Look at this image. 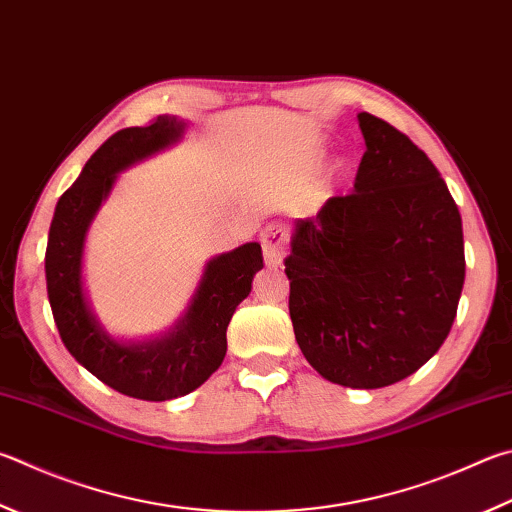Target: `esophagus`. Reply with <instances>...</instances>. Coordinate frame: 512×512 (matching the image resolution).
<instances>
[{"label": "esophagus", "instance_id": "esophagus-1", "mask_svg": "<svg viewBox=\"0 0 512 512\" xmlns=\"http://www.w3.org/2000/svg\"><path fill=\"white\" fill-rule=\"evenodd\" d=\"M259 241H262L266 264L268 266L282 264L284 246H286V230L280 224H268L262 232H259Z\"/></svg>", "mask_w": 512, "mask_h": 512}]
</instances>
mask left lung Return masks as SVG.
<instances>
[{
    "label": "left lung",
    "instance_id": "8db88e82",
    "mask_svg": "<svg viewBox=\"0 0 512 512\" xmlns=\"http://www.w3.org/2000/svg\"><path fill=\"white\" fill-rule=\"evenodd\" d=\"M353 190L300 219L284 259L304 358L331 383L378 389L414 374L457 318L466 255L457 203L427 154L360 111Z\"/></svg>",
    "mask_w": 512,
    "mask_h": 512
}]
</instances>
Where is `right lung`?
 I'll return each instance as SVG.
<instances>
[{
  "instance_id": "1",
  "label": "right lung",
  "mask_w": 512,
  "mask_h": 512,
  "mask_svg": "<svg viewBox=\"0 0 512 512\" xmlns=\"http://www.w3.org/2000/svg\"><path fill=\"white\" fill-rule=\"evenodd\" d=\"M183 129V120L159 116L150 125L109 136L55 206L44 255L46 291L64 347L102 383L141 401L185 396L215 374L226 356L232 313L264 268L257 241L210 259L183 318L165 336L143 345H125L100 327L82 288L87 230L116 174L179 141Z\"/></svg>"
}]
</instances>
